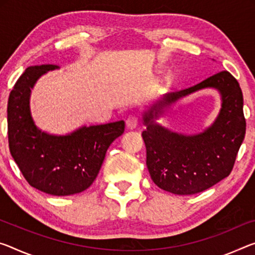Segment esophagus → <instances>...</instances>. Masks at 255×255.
Listing matches in <instances>:
<instances>
[{
    "label": "esophagus",
    "mask_w": 255,
    "mask_h": 255,
    "mask_svg": "<svg viewBox=\"0 0 255 255\" xmlns=\"http://www.w3.org/2000/svg\"><path fill=\"white\" fill-rule=\"evenodd\" d=\"M126 125H127V128H129V129L136 128L137 125H138V116H136V115L129 116L126 120Z\"/></svg>",
    "instance_id": "1"
}]
</instances>
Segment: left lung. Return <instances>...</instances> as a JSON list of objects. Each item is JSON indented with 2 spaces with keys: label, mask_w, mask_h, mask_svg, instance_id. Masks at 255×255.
Here are the masks:
<instances>
[{
  "label": "left lung",
  "mask_w": 255,
  "mask_h": 255,
  "mask_svg": "<svg viewBox=\"0 0 255 255\" xmlns=\"http://www.w3.org/2000/svg\"><path fill=\"white\" fill-rule=\"evenodd\" d=\"M205 88L218 90L222 98L221 111L211 127L199 134L185 135L156 123L177 100ZM142 119L146 126L142 136L151 178L157 187L177 195L203 192L229 176L246 130L243 93L228 71L168 93L144 111Z\"/></svg>",
  "instance_id": "obj_1"
}]
</instances>
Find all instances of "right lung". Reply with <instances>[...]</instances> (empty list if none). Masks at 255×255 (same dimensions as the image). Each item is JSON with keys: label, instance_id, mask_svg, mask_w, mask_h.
I'll return each mask as SVG.
<instances>
[{"label": "right lung", "instance_id": "1", "mask_svg": "<svg viewBox=\"0 0 255 255\" xmlns=\"http://www.w3.org/2000/svg\"><path fill=\"white\" fill-rule=\"evenodd\" d=\"M56 64L28 67L7 101L10 153L23 177L36 189L67 196L87 189L98 177L109 146L123 135L125 121L83 126L66 135H53L36 126L30 94L37 80Z\"/></svg>", "mask_w": 255, "mask_h": 255}]
</instances>
